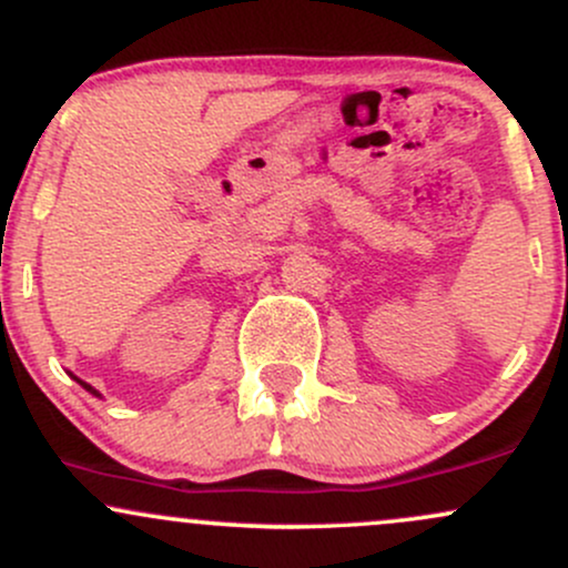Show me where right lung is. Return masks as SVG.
I'll return each mask as SVG.
<instances>
[{
  "instance_id": "1",
  "label": "right lung",
  "mask_w": 568,
  "mask_h": 568,
  "mask_svg": "<svg viewBox=\"0 0 568 568\" xmlns=\"http://www.w3.org/2000/svg\"><path fill=\"white\" fill-rule=\"evenodd\" d=\"M80 384H84V382H80ZM84 389H90V387H88V384H84ZM90 393H95V389H90Z\"/></svg>"
}]
</instances>
